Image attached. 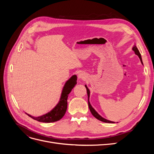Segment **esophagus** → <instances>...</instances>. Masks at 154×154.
<instances>
[{"label": "esophagus", "instance_id": "34e87169", "mask_svg": "<svg viewBox=\"0 0 154 154\" xmlns=\"http://www.w3.org/2000/svg\"><path fill=\"white\" fill-rule=\"evenodd\" d=\"M78 78L80 79H85V74L83 72H80L78 74Z\"/></svg>", "mask_w": 154, "mask_h": 154}]
</instances>
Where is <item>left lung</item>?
Here are the masks:
<instances>
[{"label":"left lung","instance_id":"left-lung-1","mask_svg":"<svg viewBox=\"0 0 154 154\" xmlns=\"http://www.w3.org/2000/svg\"><path fill=\"white\" fill-rule=\"evenodd\" d=\"M132 50L134 51L135 54H136V55H137V56H138V57L139 58V59H140V60H141V63L143 65V61H142L141 55L140 53H139V51L138 49L137 48L136 44H135V45L133 46ZM85 87H86V88H87V95H88V107H89V109H90V110H91V114H92L93 116H94V117H95L96 119H97L98 120L101 121V122H105V123H115V122H111V121L107 120L106 119H105V118H103V117H101V116L98 113H97V112L94 110V109L93 108V107L92 106V105H91V103H90V101H89V97H90V91H89V89H88V87H87V86L86 85H85Z\"/></svg>","mask_w":154,"mask_h":154}]
</instances>
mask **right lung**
Returning <instances> with one entry per match:
<instances>
[{
    "mask_svg": "<svg viewBox=\"0 0 154 154\" xmlns=\"http://www.w3.org/2000/svg\"><path fill=\"white\" fill-rule=\"evenodd\" d=\"M76 75H73L69 79L66 83H65L58 104L47 114L38 116V117H34V116H32L30 114L27 113L26 114L33 119L43 123H53L61 119L66 114V112L67 110L68 96L74 87L76 85Z\"/></svg>",
    "mask_w": 154,
    "mask_h": 154,
    "instance_id": "obj_1",
    "label": "right lung"
}]
</instances>
